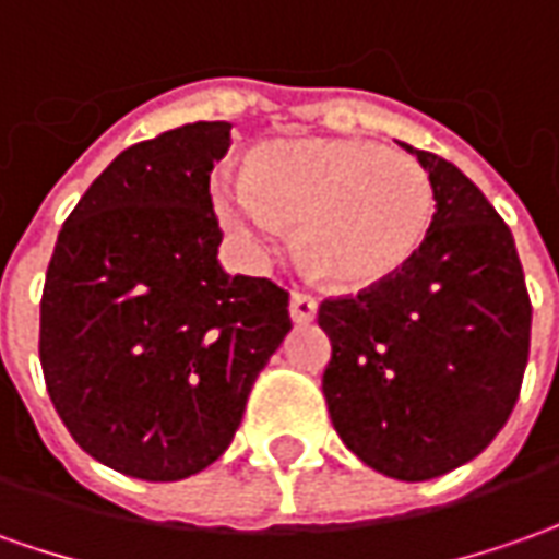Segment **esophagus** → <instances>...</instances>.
Returning <instances> with one entry per match:
<instances>
[{
  "label": "esophagus",
  "mask_w": 559,
  "mask_h": 559,
  "mask_svg": "<svg viewBox=\"0 0 559 559\" xmlns=\"http://www.w3.org/2000/svg\"><path fill=\"white\" fill-rule=\"evenodd\" d=\"M314 314H318L314 296L294 290V294H290V318H294L296 324H309V321H314Z\"/></svg>",
  "instance_id": "esophagus-1"
}]
</instances>
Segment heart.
I'll list each match as a JSON object with an SVG mask.
<instances>
[{"label": "heart", "mask_w": 559, "mask_h": 559, "mask_svg": "<svg viewBox=\"0 0 559 559\" xmlns=\"http://www.w3.org/2000/svg\"><path fill=\"white\" fill-rule=\"evenodd\" d=\"M219 223L253 253H272L284 226L311 278L358 294L394 278L435 223L431 174L370 140H278L250 155L245 177H216Z\"/></svg>", "instance_id": "b5f03b06"}]
</instances>
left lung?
Returning <instances> with one entry per match:
<instances>
[{
    "label": "left lung",
    "mask_w": 559,
    "mask_h": 559,
    "mask_svg": "<svg viewBox=\"0 0 559 559\" xmlns=\"http://www.w3.org/2000/svg\"><path fill=\"white\" fill-rule=\"evenodd\" d=\"M438 207L419 253L358 296L324 299L321 379L343 443L394 480H431L502 431L530 358L533 306L514 235L453 162L413 150Z\"/></svg>",
    "instance_id": "left-lung-1"
}]
</instances>
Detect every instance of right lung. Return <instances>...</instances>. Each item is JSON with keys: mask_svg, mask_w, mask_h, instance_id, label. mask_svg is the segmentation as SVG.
<instances>
[{"mask_svg": "<svg viewBox=\"0 0 559 559\" xmlns=\"http://www.w3.org/2000/svg\"><path fill=\"white\" fill-rule=\"evenodd\" d=\"M229 121H195L112 158L57 235L39 360L72 440L168 484L226 453L248 394L290 333L287 290L226 275L211 170Z\"/></svg>", "mask_w": 559, "mask_h": 559, "instance_id": "right-lung-1", "label": "right lung"}]
</instances>
